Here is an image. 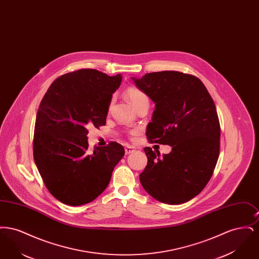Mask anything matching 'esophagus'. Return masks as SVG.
Masks as SVG:
<instances>
[{
    "label": "esophagus",
    "mask_w": 259,
    "mask_h": 259,
    "mask_svg": "<svg viewBox=\"0 0 259 259\" xmlns=\"http://www.w3.org/2000/svg\"><path fill=\"white\" fill-rule=\"evenodd\" d=\"M124 150H125V154H130L135 150V148L131 147V146H127Z\"/></svg>",
    "instance_id": "1"
}]
</instances>
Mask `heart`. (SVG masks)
Wrapping results in <instances>:
<instances>
[{
  "instance_id": "1",
  "label": "heart",
  "mask_w": 259,
  "mask_h": 259,
  "mask_svg": "<svg viewBox=\"0 0 259 259\" xmlns=\"http://www.w3.org/2000/svg\"><path fill=\"white\" fill-rule=\"evenodd\" d=\"M124 94H125L126 99L128 100V102L131 104V106L135 110L137 108H139L141 105H143L144 103L148 102V96L146 95V93L143 92L141 89H139L137 87H128L125 90ZM111 103H112V101L111 102ZM136 134H137V131L132 132V135H136Z\"/></svg>"
}]
</instances>
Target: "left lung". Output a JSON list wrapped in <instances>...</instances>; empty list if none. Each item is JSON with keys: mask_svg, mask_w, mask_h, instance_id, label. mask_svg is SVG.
I'll return each instance as SVG.
<instances>
[{"mask_svg": "<svg viewBox=\"0 0 259 259\" xmlns=\"http://www.w3.org/2000/svg\"><path fill=\"white\" fill-rule=\"evenodd\" d=\"M133 80L155 103L148 142L172 147L161 157L159 151L144 148L148 165L140 182L162 203H185L209 183L219 159L221 125L213 100L192 74L163 71Z\"/></svg>", "mask_w": 259, "mask_h": 259, "instance_id": "8db88e82", "label": "left lung"}]
</instances>
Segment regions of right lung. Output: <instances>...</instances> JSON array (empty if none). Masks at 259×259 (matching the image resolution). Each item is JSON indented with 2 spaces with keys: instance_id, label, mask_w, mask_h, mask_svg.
Instances as JSON below:
<instances>
[{
  "instance_id": "1",
  "label": "right lung",
  "mask_w": 259,
  "mask_h": 259,
  "mask_svg": "<svg viewBox=\"0 0 259 259\" xmlns=\"http://www.w3.org/2000/svg\"><path fill=\"white\" fill-rule=\"evenodd\" d=\"M121 74L80 69L57 77L37 109L34 160L51 195L70 206L84 205L106 189L124 148L116 142L88 148V128L106 124Z\"/></svg>"
}]
</instances>
